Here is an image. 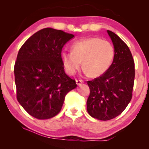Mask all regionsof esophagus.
<instances>
[{
  "instance_id": "esophagus-1",
  "label": "esophagus",
  "mask_w": 149,
  "mask_h": 149,
  "mask_svg": "<svg viewBox=\"0 0 149 149\" xmlns=\"http://www.w3.org/2000/svg\"><path fill=\"white\" fill-rule=\"evenodd\" d=\"M76 84L78 85H80L82 83H83V80H76Z\"/></svg>"
}]
</instances>
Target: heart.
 <instances>
[{
    "label": "heart",
    "mask_w": 149,
    "mask_h": 149,
    "mask_svg": "<svg viewBox=\"0 0 149 149\" xmlns=\"http://www.w3.org/2000/svg\"><path fill=\"white\" fill-rule=\"evenodd\" d=\"M114 57L111 43L99 38H88L74 42L71 52L63 51L61 59L66 73L73 75L81 66L89 76L95 78L109 69Z\"/></svg>",
    "instance_id": "obj_1"
}]
</instances>
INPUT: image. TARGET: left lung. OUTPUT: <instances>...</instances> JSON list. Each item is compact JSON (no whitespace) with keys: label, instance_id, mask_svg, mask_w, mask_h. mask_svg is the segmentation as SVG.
Masks as SVG:
<instances>
[{"label":"left lung","instance_id":"1","mask_svg":"<svg viewBox=\"0 0 149 149\" xmlns=\"http://www.w3.org/2000/svg\"><path fill=\"white\" fill-rule=\"evenodd\" d=\"M114 46L113 63L102 76L88 80L90 95L87 110L92 118L109 120L119 116L132 97L134 61L128 46L111 31H107Z\"/></svg>","mask_w":149,"mask_h":149}]
</instances>
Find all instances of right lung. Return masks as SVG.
I'll list each match as a JSON object with an SVG mask.
<instances>
[{
	"instance_id": "add662e5",
	"label": "right lung",
	"mask_w": 149,
	"mask_h": 149,
	"mask_svg": "<svg viewBox=\"0 0 149 149\" xmlns=\"http://www.w3.org/2000/svg\"><path fill=\"white\" fill-rule=\"evenodd\" d=\"M73 34L45 28L32 35L19 50L14 73L17 99L37 119L60 112L65 96L76 88V80L64 72L61 49Z\"/></svg>"
}]
</instances>
